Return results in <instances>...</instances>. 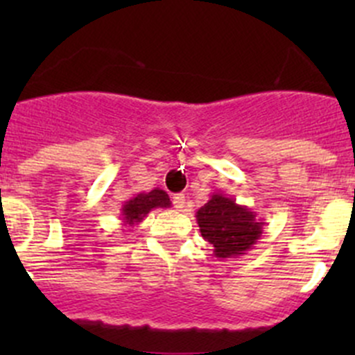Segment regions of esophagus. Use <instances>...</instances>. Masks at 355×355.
I'll return each instance as SVG.
<instances>
[{
  "instance_id": "1",
  "label": "esophagus",
  "mask_w": 355,
  "mask_h": 355,
  "mask_svg": "<svg viewBox=\"0 0 355 355\" xmlns=\"http://www.w3.org/2000/svg\"><path fill=\"white\" fill-rule=\"evenodd\" d=\"M171 200H173V206L177 207L178 211H182L185 207V196L184 194H175L173 198H171Z\"/></svg>"
}]
</instances>
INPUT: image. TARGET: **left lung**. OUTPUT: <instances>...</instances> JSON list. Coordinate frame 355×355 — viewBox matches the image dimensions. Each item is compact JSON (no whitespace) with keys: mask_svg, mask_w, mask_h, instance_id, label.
<instances>
[{"mask_svg":"<svg viewBox=\"0 0 355 355\" xmlns=\"http://www.w3.org/2000/svg\"><path fill=\"white\" fill-rule=\"evenodd\" d=\"M200 235L213 245L220 259L244 256L263 235L264 221L250 207L235 202L223 192H213L196 213Z\"/></svg>","mask_w":355,"mask_h":355,"instance_id":"8db88e82","label":"left lung"}]
</instances>
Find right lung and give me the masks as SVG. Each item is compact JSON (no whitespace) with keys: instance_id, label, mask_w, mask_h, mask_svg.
Instances as JSON below:
<instances>
[{"instance_id":"1","label":"right lung","mask_w":355,"mask_h":355,"mask_svg":"<svg viewBox=\"0 0 355 355\" xmlns=\"http://www.w3.org/2000/svg\"><path fill=\"white\" fill-rule=\"evenodd\" d=\"M171 200L168 198V194L161 189H155L151 192H139L134 198L125 200V204L121 206V221L123 225L128 227H135V225L141 223L153 209L156 207H170Z\"/></svg>"}]
</instances>
